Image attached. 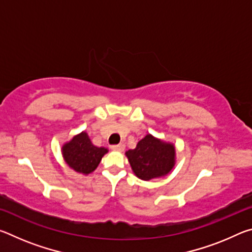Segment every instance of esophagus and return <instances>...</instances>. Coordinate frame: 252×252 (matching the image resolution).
Wrapping results in <instances>:
<instances>
[{
    "label": "esophagus",
    "instance_id": "esophagus-1",
    "mask_svg": "<svg viewBox=\"0 0 252 252\" xmlns=\"http://www.w3.org/2000/svg\"><path fill=\"white\" fill-rule=\"evenodd\" d=\"M111 149H112L113 151H118V152H121L125 150V144L123 143H120V144H117V146H112L111 147Z\"/></svg>",
    "mask_w": 252,
    "mask_h": 252
}]
</instances>
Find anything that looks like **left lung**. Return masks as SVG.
Instances as JSON below:
<instances>
[{"mask_svg": "<svg viewBox=\"0 0 252 252\" xmlns=\"http://www.w3.org/2000/svg\"><path fill=\"white\" fill-rule=\"evenodd\" d=\"M131 169L141 180L162 178L171 172L176 164V147L152 134L140 140L135 149L126 152Z\"/></svg>", "mask_w": 252, "mask_h": 252, "instance_id": "1", "label": "left lung"}]
</instances>
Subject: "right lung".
Wrapping results in <instances>:
<instances>
[{
    "label": "right lung",
    "mask_w": 252,
    "mask_h": 252,
    "mask_svg": "<svg viewBox=\"0 0 252 252\" xmlns=\"http://www.w3.org/2000/svg\"><path fill=\"white\" fill-rule=\"evenodd\" d=\"M61 151L65 163L75 172L84 176L94 171L102 158L109 152L104 147L93 146L85 131L74 135L70 141L63 144Z\"/></svg>",
    "instance_id": "right-lung-1"
}]
</instances>
